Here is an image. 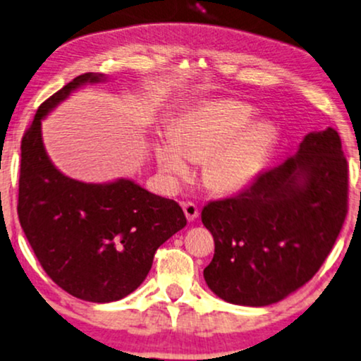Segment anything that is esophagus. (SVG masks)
<instances>
[{
	"mask_svg": "<svg viewBox=\"0 0 361 361\" xmlns=\"http://www.w3.org/2000/svg\"><path fill=\"white\" fill-rule=\"evenodd\" d=\"M181 207H183V212L186 214V218H188V221H193V220H196V218H198L200 209L193 202H183V203H181Z\"/></svg>",
	"mask_w": 361,
	"mask_h": 361,
	"instance_id": "34e87169",
	"label": "esophagus"
}]
</instances>
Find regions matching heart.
<instances>
[{"instance_id": "b5f03b06", "label": "heart", "mask_w": 361, "mask_h": 361, "mask_svg": "<svg viewBox=\"0 0 361 361\" xmlns=\"http://www.w3.org/2000/svg\"><path fill=\"white\" fill-rule=\"evenodd\" d=\"M253 108L236 99H212L176 118L170 140L157 147L158 165L173 181L204 163L203 183L220 195L240 193L257 180L273 143L270 123L253 120Z\"/></svg>"}]
</instances>
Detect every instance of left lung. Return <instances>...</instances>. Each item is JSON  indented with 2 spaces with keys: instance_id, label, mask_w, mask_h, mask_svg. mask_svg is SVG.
Returning a JSON list of instances; mask_svg holds the SVG:
<instances>
[{
  "instance_id": "obj_1",
  "label": "left lung",
  "mask_w": 361,
  "mask_h": 361,
  "mask_svg": "<svg viewBox=\"0 0 361 361\" xmlns=\"http://www.w3.org/2000/svg\"><path fill=\"white\" fill-rule=\"evenodd\" d=\"M348 213V163L333 128L305 136L295 157L202 212L214 255L203 276L228 303L267 307L310 281Z\"/></svg>"
}]
</instances>
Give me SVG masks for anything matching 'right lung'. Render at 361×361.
Segmentation results:
<instances>
[{
	"mask_svg": "<svg viewBox=\"0 0 361 361\" xmlns=\"http://www.w3.org/2000/svg\"><path fill=\"white\" fill-rule=\"evenodd\" d=\"M102 80L85 73L39 104L21 140L18 193V218L43 270L59 288L93 303L116 302L138 288L157 250L186 225L173 200L131 180H71L48 158L41 120L71 91Z\"/></svg>",
	"mask_w": 361,
	"mask_h": 361,
	"instance_id": "right-lung-1",
	"label": "right lung"
}]
</instances>
